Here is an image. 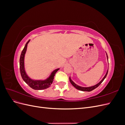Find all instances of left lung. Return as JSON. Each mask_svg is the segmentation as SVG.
Segmentation results:
<instances>
[{"label":"left lung","mask_w":125,"mask_h":125,"mask_svg":"<svg viewBox=\"0 0 125 125\" xmlns=\"http://www.w3.org/2000/svg\"><path fill=\"white\" fill-rule=\"evenodd\" d=\"M107 59H108V56H107ZM107 73H108V70L107 71L105 75L104 76V77L103 78V79L99 83L96 84V85H94V86H90V87H87V88H85V87H82V86H79L78 85H77L76 84H75L71 80V79L70 78H69V80H70V82L71 83V84L73 85L74 87H75V88H76L77 89L79 90H80V91H88V92H90V91H91L93 90L94 89H96L97 87L99 86L101 84V83L103 82L104 81V80L105 79V78H106V75L107 74Z\"/></svg>","instance_id":"obj_1"}]
</instances>
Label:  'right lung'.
<instances>
[{"instance_id":"obj_1","label":"right lung","mask_w":125,"mask_h":125,"mask_svg":"<svg viewBox=\"0 0 125 125\" xmlns=\"http://www.w3.org/2000/svg\"><path fill=\"white\" fill-rule=\"evenodd\" d=\"M30 41V40H29L28 41V42L26 43L23 50L22 51L21 54L20 56V73L21 75V77L26 83L28 84L31 88L33 89L40 90L47 89L49 88V87H50L52 84V81H53L55 75L59 69H57L55 70L54 71H52L50 76L45 80H32V79H31V78H30L25 73V71L24 69V56L26 52V48H27L28 44L29 43Z\"/></svg>"}]
</instances>
